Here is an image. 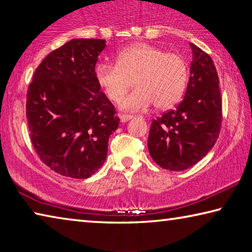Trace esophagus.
<instances>
[{
	"instance_id": "34e87169",
	"label": "esophagus",
	"mask_w": 252,
	"mask_h": 252,
	"mask_svg": "<svg viewBox=\"0 0 252 252\" xmlns=\"http://www.w3.org/2000/svg\"><path fill=\"white\" fill-rule=\"evenodd\" d=\"M119 117H120V120H121V122L122 123H126V122H127V121H130L132 118V116H127V114H119Z\"/></svg>"
}]
</instances>
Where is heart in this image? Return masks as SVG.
<instances>
[{
  "mask_svg": "<svg viewBox=\"0 0 252 252\" xmlns=\"http://www.w3.org/2000/svg\"><path fill=\"white\" fill-rule=\"evenodd\" d=\"M117 63L101 61L95 79L111 101H118L131 86L137 88L119 101L123 111H143L152 103L167 109L181 99L188 82V64L180 54L138 43L119 51Z\"/></svg>",
  "mask_w": 252,
  "mask_h": 252,
  "instance_id": "b5f03b06",
  "label": "heart"
}]
</instances>
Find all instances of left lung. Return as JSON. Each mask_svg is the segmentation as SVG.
<instances>
[{
  "instance_id": "1",
  "label": "left lung",
  "mask_w": 252,
  "mask_h": 252,
  "mask_svg": "<svg viewBox=\"0 0 252 252\" xmlns=\"http://www.w3.org/2000/svg\"><path fill=\"white\" fill-rule=\"evenodd\" d=\"M192 61L183 100L153 120L149 153L158 165L182 171L207 156L218 139L222 119L219 78L209 55L190 43Z\"/></svg>"
}]
</instances>
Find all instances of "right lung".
Masks as SVG:
<instances>
[{
  "instance_id": "1",
  "label": "right lung",
  "mask_w": 252,
  "mask_h": 252,
  "mask_svg": "<svg viewBox=\"0 0 252 252\" xmlns=\"http://www.w3.org/2000/svg\"><path fill=\"white\" fill-rule=\"evenodd\" d=\"M105 40L73 39L37 66L29 85L27 118L34 149L62 176L87 179L106 159L120 119L95 79Z\"/></svg>"
}]
</instances>
